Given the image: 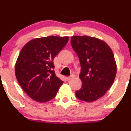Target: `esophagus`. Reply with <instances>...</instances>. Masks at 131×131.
<instances>
[{
  "instance_id": "1",
  "label": "esophagus",
  "mask_w": 131,
  "mask_h": 131,
  "mask_svg": "<svg viewBox=\"0 0 131 131\" xmlns=\"http://www.w3.org/2000/svg\"><path fill=\"white\" fill-rule=\"evenodd\" d=\"M74 77H75V75H72L71 76L68 77L67 78V79H68V80H72V79H73Z\"/></svg>"
}]
</instances>
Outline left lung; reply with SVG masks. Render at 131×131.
I'll use <instances>...</instances> for the list:
<instances>
[{"label": "left lung", "instance_id": "1", "mask_svg": "<svg viewBox=\"0 0 131 131\" xmlns=\"http://www.w3.org/2000/svg\"><path fill=\"white\" fill-rule=\"evenodd\" d=\"M71 43L81 66L79 77L82 85L75 95L82 101H96L114 82L117 64L113 52L105 42L86 35L72 37Z\"/></svg>", "mask_w": 131, "mask_h": 131}]
</instances>
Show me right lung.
<instances>
[{
	"label": "right lung",
	"instance_id": "1",
	"mask_svg": "<svg viewBox=\"0 0 131 131\" xmlns=\"http://www.w3.org/2000/svg\"><path fill=\"white\" fill-rule=\"evenodd\" d=\"M68 39L57 36L37 38L22 48L16 63V77L23 91L35 101H50L63 84L55 74L53 59Z\"/></svg>",
	"mask_w": 131,
	"mask_h": 131
}]
</instances>
